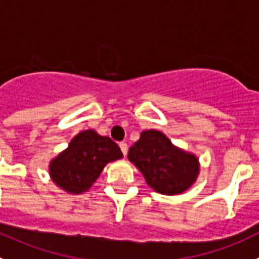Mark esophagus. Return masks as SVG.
<instances>
[{
  "mask_svg": "<svg viewBox=\"0 0 259 259\" xmlns=\"http://www.w3.org/2000/svg\"><path fill=\"white\" fill-rule=\"evenodd\" d=\"M118 146H120V148H121V152L124 153V156H126V153H127V144L125 143V142H121V143L118 144Z\"/></svg>",
  "mask_w": 259,
  "mask_h": 259,
  "instance_id": "34e87169",
  "label": "esophagus"
}]
</instances>
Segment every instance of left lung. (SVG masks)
Masks as SVG:
<instances>
[{"mask_svg": "<svg viewBox=\"0 0 259 259\" xmlns=\"http://www.w3.org/2000/svg\"><path fill=\"white\" fill-rule=\"evenodd\" d=\"M127 158L141 170L147 185L162 195H178L195 183L199 160L174 146L164 133L144 130L129 148Z\"/></svg>", "mask_w": 259, "mask_h": 259, "instance_id": "left-lung-1", "label": "left lung"}]
</instances>
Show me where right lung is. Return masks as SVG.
Instances as JSON below:
<instances>
[{
	"label": "right lung",
	"mask_w": 259,
	"mask_h": 259,
	"mask_svg": "<svg viewBox=\"0 0 259 259\" xmlns=\"http://www.w3.org/2000/svg\"><path fill=\"white\" fill-rule=\"evenodd\" d=\"M122 157L120 147L95 130L78 133L49 165L55 185L73 195L89 190L108 162Z\"/></svg>",
	"instance_id": "right-lung-1"
}]
</instances>
